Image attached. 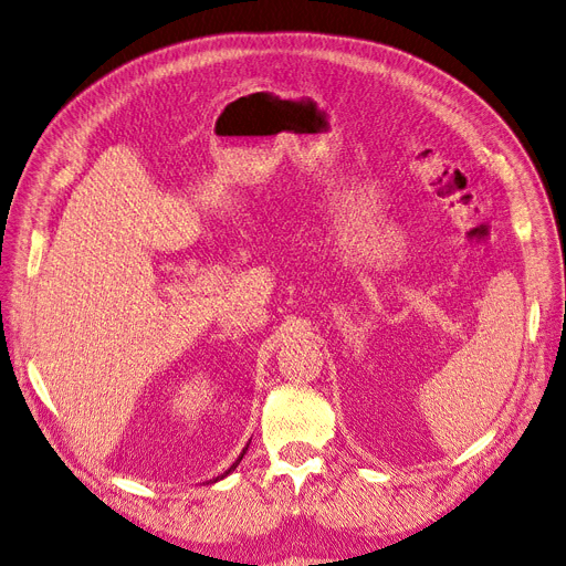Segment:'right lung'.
Masks as SVG:
<instances>
[{
	"mask_svg": "<svg viewBox=\"0 0 566 566\" xmlns=\"http://www.w3.org/2000/svg\"><path fill=\"white\" fill-rule=\"evenodd\" d=\"M243 455H245V451H243V453H241V458H238V460H235V462H233V465H231V470H235V465H238V462H241V460H243ZM231 470H229V472H231ZM229 472H227V474H229Z\"/></svg>",
	"mask_w": 566,
	"mask_h": 566,
	"instance_id": "1",
	"label": "right lung"
}]
</instances>
